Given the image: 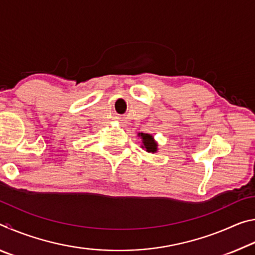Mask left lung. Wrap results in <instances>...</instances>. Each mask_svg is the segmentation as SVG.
I'll use <instances>...</instances> for the list:
<instances>
[{
    "instance_id": "1",
    "label": "left lung",
    "mask_w": 255,
    "mask_h": 255,
    "mask_svg": "<svg viewBox=\"0 0 255 255\" xmlns=\"http://www.w3.org/2000/svg\"><path fill=\"white\" fill-rule=\"evenodd\" d=\"M138 136L141 138L143 140V145L141 147L146 149V152L148 153H156L157 152V143L154 140V137L149 133H144V132H139Z\"/></svg>"
}]
</instances>
